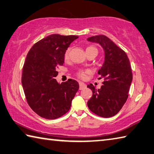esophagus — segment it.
Listing matches in <instances>:
<instances>
[{
	"label": "esophagus",
	"mask_w": 154,
	"mask_h": 154,
	"mask_svg": "<svg viewBox=\"0 0 154 154\" xmlns=\"http://www.w3.org/2000/svg\"><path fill=\"white\" fill-rule=\"evenodd\" d=\"M79 89H80V90H82V89H84L86 87V85L84 84V83H82V82H79Z\"/></svg>",
	"instance_id": "obj_1"
}]
</instances>
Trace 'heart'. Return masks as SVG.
I'll use <instances>...</instances> for the list:
<instances>
[{
  "label": "heart",
  "instance_id": "obj_1",
  "mask_svg": "<svg viewBox=\"0 0 154 154\" xmlns=\"http://www.w3.org/2000/svg\"><path fill=\"white\" fill-rule=\"evenodd\" d=\"M88 51H96L97 52V50L96 47L94 46H89L86 48V52ZM69 54H70V48H67L64 54V59L68 60L69 58ZM89 73V70H84V69H79L77 70L76 72V76L79 78L81 79H85L87 77V74Z\"/></svg>",
  "mask_w": 154,
  "mask_h": 154
}]
</instances>
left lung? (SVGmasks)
<instances>
[{
    "instance_id": "8db88e82",
    "label": "left lung",
    "mask_w": 154,
    "mask_h": 154,
    "mask_svg": "<svg viewBox=\"0 0 154 154\" xmlns=\"http://www.w3.org/2000/svg\"><path fill=\"white\" fill-rule=\"evenodd\" d=\"M88 40L99 43L105 52L104 63L98 71L103 85L97 90L92 84L88 85L93 92L88 106L96 115L109 118L121 110L128 97L133 79L130 61L124 50L107 36L95 35Z\"/></svg>"
}]
</instances>
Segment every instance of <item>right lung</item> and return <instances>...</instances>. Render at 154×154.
I'll list each match as a JSON object with an SVG mask.
<instances>
[{
	"label": "right lung",
	"instance_id": "add662e5",
	"mask_svg": "<svg viewBox=\"0 0 154 154\" xmlns=\"http://www.w3.org/2000/svg\"><path fill=\"white\" fill-rule=\"evenodd\" d=\"M76 35L52 34L33 45L27 54L21 82L30 108L41 117L56 119L69 110L79 83L69 79L59 84L55 77L63 66L64 54Z\"/></svg>",
	"mask_w": 154,
	"mask_h": 154
}]
</instances>
